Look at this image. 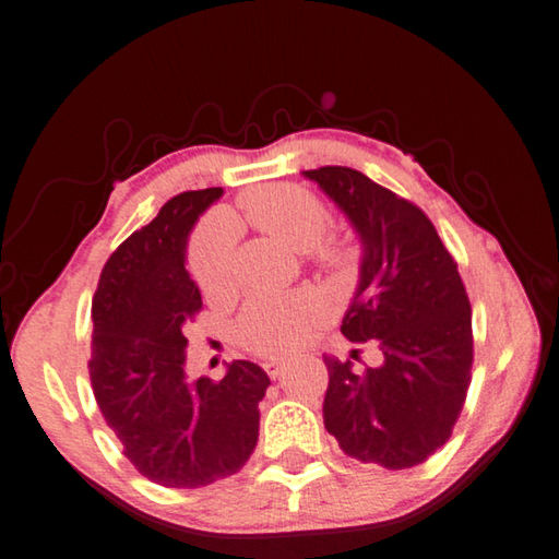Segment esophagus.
<instances>
[{
	"label": "esophagus",
	"mask_w": 559,
	"mask_h": 559,
	"mask_svg": "<svg viewBox=\"0 0 559 559\" xmlns=\"http://www.w3.org/2000/svg\"><path fill=\"white\" fill-rule=\"evenodd\" d=\"M262 367H265V372L272 379H277L284 372V367H287V362H284V360H265V362H262Z\"/></svg>",
	"instance_id": "obj_1"
}]
</instances>
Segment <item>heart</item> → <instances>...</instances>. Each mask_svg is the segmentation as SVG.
I'll return each instance as SVG.
<instances>
[{
	"label": "heart",
	"instance_id": "1",
	"mask_svg": "<svg viewBox=\"0 0 559 559\" xmlns=\"http://www.w3.org/2000/svg\"><path fill=\"white\" fill-rule=\"evenodd\" d=\"M240 209L250 226L277 238L292 250L309 252L321 270L345 277L353 270L355 252L341 238H325L331 212L319 197L297 185L260 187L240 197ZM189 270L206 297H218L230 287V246L224 234H206L189 250ZM325 321V304L313 292L255 294L246 301L236 321L240 345L260 355H287L311 341Z\"/></svg>",
	"mask_w": 559,
	"mask_h": 559
}]
</instances>
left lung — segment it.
I'll list each match as a JSON object with an SVG mask.
<instances>
[{
    "mask_svg": "<svg viewBox=\"0 0 559 559\" xmlns=\"http://www.w3.org/2000/svg\"><path fill=\"white\" fill-rule=\"evenodd\" d=\"M304 177L338 204L362 243L341 333L374 341L384 357L365 372L323 357L325 430L355 460L416 467L448 443L472 382V307L457 262L416 204L367 175L325 165Z\"/></svg>",
    "mask_w": 559,
    "mask_h": 559,
    "instance_id": "obj_1",
    "label": "left lung"
}]
</instances>
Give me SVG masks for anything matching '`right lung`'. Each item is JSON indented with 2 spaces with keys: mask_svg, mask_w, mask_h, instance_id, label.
<instances>
[{
  "mask_svg": "<svg viewBox=\"0 0 559 559\" xmlns=\"http://www.w3.org/2000/svg\"><path fill=\"white\" fill-rule=\"evenodd\" d=\"M221 194L209 187L173 197L111 252L92 299L94 399L131 465L170 489L206 487L246 465L270 386L248 360L230 362L218 382L185 372V325L202 311L185 267L187 236Z\"/></svg>",
  "mask_w": 559,
  "mask_h": 559,
  "instance_id": "1",
  "label": "right lung"
}]
</instances>
